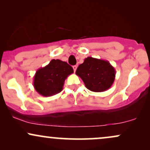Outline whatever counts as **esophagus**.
Here are the masks:
<instances>
[{
    "label": "esophagus",
    "mask_w": 150,
    "mask_h": 150,
    "mask_svg": "<svg viewBox=\"0 0 150 150\" xmlns=\"http://www.w3.org/2000/svg\"><path fill=\"white\" fill-rule=\"evenodd\" d=\"M77 65H73V70H74V72H75L76 71V69H77Z\"/></svg>",
    "instance_id": "obj_1"
}]
</instances>
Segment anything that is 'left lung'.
I'll return each instance as SVG.
<instances>
[{
  "label": "left lung",
  "instance_id": "8db88e82",
  "mask_svg": "<svg viewBox=\"0 0 150 150\" xmlns=\"http://www.w3.org/2000/svg\"><path fill=\"white\" fill-rule=\"evenodd\" d=\"M75 73L82 79L85 87L94 92L109 89L116 77V70L109 62L92 57L86 58Z\"/></svg>",
  "mask_w": 150,
  "mask_h": 150
}]
</instances>
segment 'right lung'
I'll return each mask as SVG.
<instances>
[{"mask_svg": "<svg viewBox=\"0 0 150 150\" xmlns=\"http://www.w3.org/2000/svg\"><path fill=\"white\" fill-rule=\"evenodd\" d=\"M73 72V68L66 62L51 60L47 65L36 72L33 82L34 89L44 97L55 95L63 90L65 79Z\"/></svg>", "mask_w": 150, "mask_h": 150, "instance_id": "add662e5", "label": "right lung"}]
</instances>
